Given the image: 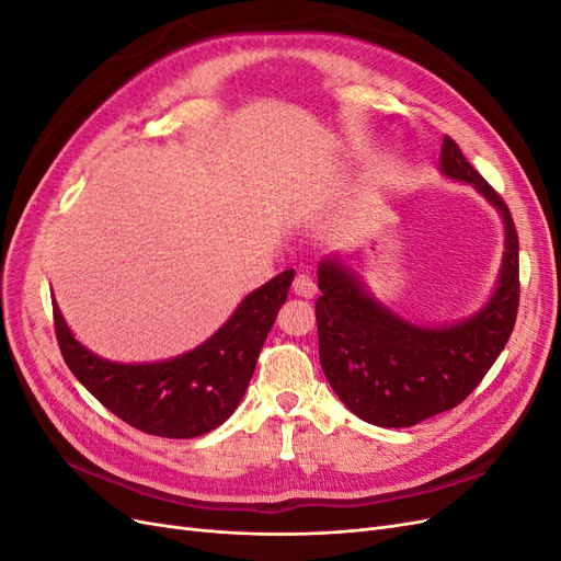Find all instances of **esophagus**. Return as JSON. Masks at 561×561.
<instances>
[{"instance_id":"1","label":"esophagus","mask_w":561,"mask_h":561,"mask_svg":"<svg viewBox=\"0 0 561 561\" xmlns=\"http://www.w3.org/2000/svg\"><path fill=\"white\" fill-rule=\"evenodd\" d=\"M293 293L297 297H304V299H313L318 295V287H316V283H313V278L309 274H299L293 280Z\"/></svg>"}]
</instances>
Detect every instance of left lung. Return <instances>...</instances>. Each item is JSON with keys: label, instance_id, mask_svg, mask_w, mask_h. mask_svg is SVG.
I'll list each match as a JSON object with an SVG mask.
<instances>
[{"label": "left lung", "instance_id": "obj_1", "mask_svg": "<svg viewBox=\"0 0 561 561\" xmlns=\"http://www.w3.org/2000/svg\"><path fill=\"white\" fill-rule=\"evenodd\" d=\"M445 178L472 184L503 217L505 250L494 295L451 325H416L367 293L339 257L318 264L316 301L322 371L348 410L381 428H407L463 402L496 363L519 307V241L513 215L445 135Z\"/></svg>", "mask_w": 561, "mask_h": 561}]
</instances>
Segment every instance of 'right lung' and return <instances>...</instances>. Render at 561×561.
<instances>
[{
  "mask_svg": "<svg viewBox=\"0 0 561 561\" xmlns=\"http://www.w3.org/2000/svg\"><path fill=\"white\" fill-rule=\"evenodd\" d=\"M293 278L287 268L257 287L208 342L171 360L126 365L100 358L77 342L54 301L58 346L79 383L128 426L175 439L206 435L243 400Z\"/></svg>",
  "mask_w": 561,
  "mask_h": 561,
  "instance_id": "obj_1",
  "label": "right lung"
}]
</instances>
